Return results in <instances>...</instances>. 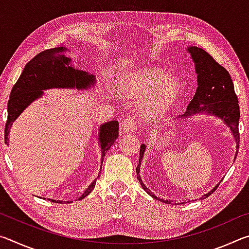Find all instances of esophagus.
I'll use <instances>...</instances> for the list:
<instances>
[{
  "instance_id": "1",
  "label": "esophagus",
  "mask_w": 249,
  "mask_h": 249,
  "mask_svg": "<svg viewBox=\"0 0 249 249\" xmlns=\"http://www.w3.org/2000/svg\"><path fill=\"white\" fill-rule=\"evenodd\" d=\"M138 128L137 120L134 116H128L124 120L123 124H122V129L124 130V133H133L135 129Z\"/></svg>"
}]
</instances>
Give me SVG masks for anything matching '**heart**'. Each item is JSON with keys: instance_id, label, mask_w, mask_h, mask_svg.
<instances>
[{"instance_id": "heart-1", "label": "heart", "mask_w": 249, "mask_h": 249, "mask_svg": "<svg viewBox=\"0 0 249 249\" xmlns=\"http://www.w3.org/2000/svg\"><path fill=\"white\" fill-rule=\"evenodd\" d=\"M124 89L132 96L151 93L142 107V115L148 119L165 114L180 94L179 82L175 79H167L163 71L156 68H146L133 73Z\"/></svg>"}]
</instances>
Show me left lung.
Returning <instances> with one entry per match:
<instances>
[{
    "label": "left lung",
    "instance_id": "1",
    "mask_svg": "<svg viewBox=\"0 0 249 249\" xmlns=\"http://www.w3.org/2000/svg\"><path fill=\"white\" fill-rule=\"evenodd\" d=\"M189 53H191L193 61L196 62V70L197 73V89L195 96L189 103L187 112L179 117H188L196 113H209L220 117L224 123L231 128L236 142V155L237 156L239 148V105L237 95L235 93L234 84L231 81V75L224 67L221 66L210 53L204 49L199 47H189ZM145 153V145L141 146L140 150V162L136 168L137 179L142 184L144 190L154 197L155 200H160L163 203H172L174 201L162 200L151 195L148 192L146 185L142 183L140 176V167L142 159V155ZM236 158V157H235ZM220 184V183H218ZM218 184L212 189L208 195L203 196L206 199L209 196L216 190Z\"/></svg>",
    "mask_w": 249,
    "mask_h": 249
}]
</instances>
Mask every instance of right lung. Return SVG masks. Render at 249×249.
Wrapping results in <instances>:
<instances>
[{"mask_svg": "<svg viewBox=\"0 0 249 249\" xmlns=\"http://www.w3.org/2000/svg\"><path fill=\"white\" fill-rule=\"evenodd\" d=\"M65 50L66 48L64 47L44 50L36 54L25 66L22 74L19 75L11 91L10 100L7 103V121L5 130H4V140L6 145H8L7 136L10 134L13 122L18 119L25 107L44 93L43 90L52 89V88L88 89L92 84H94L95 78L93 74H89L81 70H75L69 66L71 59L65 56ZM99 132L103 163L105 153L111 148L119 136V122L112 121L101 125ZM95 182L96 179L78 200H82L83 197L89 196V193H91L95 187ZM52 202L56 201L52 200ZM62 202L64 201L58 200L57 203H62ZM69 202L72 201H67V203Z\"/></svg>", "mask_w": 249, "mask_h": 249, "instance_id": "obj_1", "label": "right lung"}]
</instances>
